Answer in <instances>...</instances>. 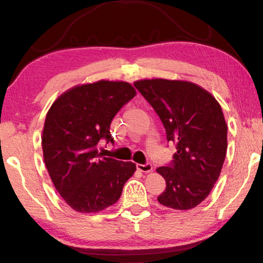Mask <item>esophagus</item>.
Masks as SVG:
<instances>
[{
  "label": "esophagus",
  "instance_id": "34e87169",
  "mask_svg": "<svg viewBox=\"0 0 263 263\" xmlns=\"http://www.w3.org/2000/svg\"><path fill=\"white\" fill-rule=\"evenodd\" d=\"M137 168H138V171H140V172H142V173H149V172H152V169H153L152 164L148 163V162L145 163V164L138 163V164H137Z\"/></svg>",
  "mask_w": 263,
  "mask_h": 263
}]
</instances>
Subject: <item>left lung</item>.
I'll return each mask as SVG.
<instances>
[{
	"instance_id": "1",
	"label": "left lung",
	"mask_w": 263,
	"mask_h": 263,
	"mask_svg": "<svg viewBox=\"0 0 263 263\" xmlns=\"http://www.w3.org/2000/svg\"><path fill=\"white\" fill-rule=\"evenodd\" d=\"M161 119L176 153L157 172L166 180L158 201L189 210L205 199L220 175L228 149V125L221 106L205 89L188 81L140 80L135 82Z\"/></svg>"
}]
</instances>
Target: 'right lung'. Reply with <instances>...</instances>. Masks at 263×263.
Wrapping results in <instances>:
<instances>
[{
  "label": "right lung",
  "instance_id": "add662e5",
  "mask_svg": "<svg viewBox=\"0 0 263 263\" xmlns=\"http://www.w3.org/2000/svg\"><path fill=\"white\" fill-rule=\"evenodd\" d=\"M136 96L130 83L77 86L58 97L44 124V161L58 193L75 211L99 212L121 197L136 163L102 157L101 140L114 142L112 118Z\"/></svg>",
  "mask_w": 263,
  "mask_h": 263
}]
</instances>
